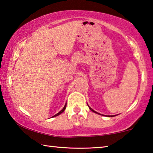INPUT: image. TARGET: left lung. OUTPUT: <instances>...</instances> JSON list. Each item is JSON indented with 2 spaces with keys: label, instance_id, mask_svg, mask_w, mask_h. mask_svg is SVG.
<instances>
[{
  "label": "left lung",
  "instance_id": "obj_1",
  "mask_svg": "<svg viewBox=\"0 0 153 153\" xmlns=\"http://www.w3.org/2000/svg\"><path fill=\"white\" fill-rule=\"evenodd\" d=\"M88 107H89V106H88ZM89 108H90V110H91V111H93V112H95V113H97V114H99V113H97V111H94L93 110V109H92V108H90L89 107ZM103 116H104V115H103ZM109 116V117H110V116Z\"/></svg>",
  "mask_w": 153,
  "mask_h": 153
}]
</instances>
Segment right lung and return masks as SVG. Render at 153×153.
I'll use <instances>...</instances> for the list:
<instances>
[{
    "label": "right lung",
    "instance_id": "1",
    "mask_svg": "<svg viewBox=\"0 0 153 153\" xmlns=\"http://www.w3.org/2000/svg\"><path fill=\"white\" fill-rule=\"evenodd\" d=\"M66 106H67V103L65 104V105L64 106V108H62V110H60L59 113H57V114H55L54 116H53V117H54V116H59V114H60L63 112V111H65V108H66Z\"/></svg>",
    "mask_w": 153,
    "mask_h": 153
}]
</instances>
